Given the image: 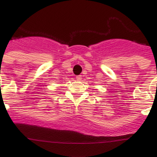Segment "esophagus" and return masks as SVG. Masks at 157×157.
I'll list each match as a JSON object with an SVG mask.
<instances>
[{
    "mask_svg": "<svg viewBox=\"0 0 157 157\" xmlns=\"http://www.w3.org/2000/svg\"><path fill=\"white\" fill-rule=\"evenodd\" d=\"M76 80H77V81H81V79H82V76H81V75H79V76H76Z\"/></svg>",
    "mask_w": 157,
    "mask_h": 157,
    "instance_id": "34e87169",
    "label": "esophagus"
}]
</instances>
